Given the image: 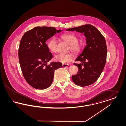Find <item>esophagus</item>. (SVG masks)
<instances>
[{"label": "esophagus", "mask_w": 126, "mask_h": 126, "mask_svg": "<svg viewBox=\"0 0 126 126\" xmlns=\"http://www.w3.org/2000/svg\"><path fill=\"white\" fill-rule=\"evenodd\" d=\"M62 66H63V67H67L69 66V65L67 64H63Z\"/></svg>", "instance_id": "1"}]
</instances>
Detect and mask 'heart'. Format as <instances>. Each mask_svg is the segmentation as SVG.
Segmentation results:
<instances>
[{"label":"heart","mask_w":126,"mask_h":126,"mask_svg":"<svg viewBox=\"0 0 126 126\" xmlns=\"http://www.w3.org/2000/svg\"><path fill=\"white\" fill-rule=\"evenodd\" d=\"M60 38L69 44V50L73 52H77L80 49V45L78 43V39L76 35L67 33L62 34ZM57 41L55 37L50 38L47 42V47L48 50L52 53H55L57 51ZM74 56L72 53L66 54H58L54 57V60L62 63H68L73 60Z\"/></svg>","instance_id":"obj_1"}]
</instances>
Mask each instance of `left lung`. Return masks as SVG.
Here are the masks:
<instances>
[{"instance_id": "8db88e82", "label": "left lung", "mask_w": 126, "mask_h": 126, "mask_svg": "<svg viewBox=\"0 0 126 126\" xmlns=\"http://www.w3.org/2000/svg\"><path fill=\"white\" fill-rule=\"evenodd\" d=\"M66 31L83 33L86 38V45L76 60L80 63H74L78 67V72L73 76L74 83L86 86L94 83L99 78L106 63L107 48L104 37L100 32L91 24L66 29Z\"/></svg>"}]
</instances>
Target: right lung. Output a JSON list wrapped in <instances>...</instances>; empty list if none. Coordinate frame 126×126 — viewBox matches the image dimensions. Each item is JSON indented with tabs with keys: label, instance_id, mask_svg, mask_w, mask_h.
<instances>
[{
	"label": "right lung",
	"instance_id": "1",
	"mask_svg": "<svg viewBox=\"0 0 126 126\" xmlns=\"http://www.w3.org/2000/svg\"><path fill=\"white\" fill-rule=\"evenodd\" d=\"M61 31L52 27H35L22 38L18 51L20 65L25 80L34 88L42 90L49 87L54 71L62 67L59 62L48 65L53 56L46 43L48 39Z\"/></svg>",
	"mask_w": 126,
	"mask_h": 126
}]
</instances>
